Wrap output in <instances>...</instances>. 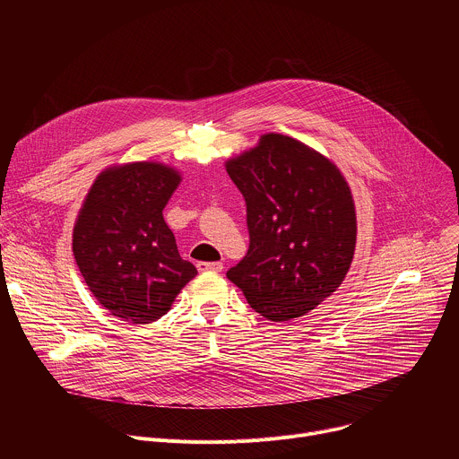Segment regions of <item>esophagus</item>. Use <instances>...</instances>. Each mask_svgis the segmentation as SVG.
Masks as SVG:
<instances>
[{"label": "esophagus", "mask_w": 459, "mask_h": 459, "mask_svg": "<svg viewBox=\"0 0 459 459\" xmlns=\"http://www.w3.org/2000/svg\"><path fill=\"white\" fill-rule=\"evenodd\" d=\"M198 271L200 273H221L223 271V264L221 261H198Z\"/></svg>", "instance_id": "1"}]
</instances>
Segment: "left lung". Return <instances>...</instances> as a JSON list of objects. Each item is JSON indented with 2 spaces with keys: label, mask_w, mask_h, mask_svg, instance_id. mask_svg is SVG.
Here are the masks:
<instances>
[{
  "label": "left lung",
  "mask_w": 459,
  "mask_h": 459,
  "mask_svg": "<svg viewBox=\"0 0 459 459\" xmlns=\"http://www.w3.org/2000/svg\"><path fill=\"white\" fill-rule=\"evenodd\" d=\"M225 167L245 198L250 236L227 278L271 321L305 316L342 285L352 264L349 183L331 160L274 133Z\"/></svg>",
  "instance_id": "8db88e82"
}]
</instances>
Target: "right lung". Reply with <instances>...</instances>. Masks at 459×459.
Returning <instances> with one entry per match:
<instances>
[{
	"label": "right lung",
	"mask_w": 459,
	"mask_h": 459,
	"mask_svg": "<svg viewBox=\"0 0 459 459\" xmlns=\"http://www.w3.org/2000/svg\"><path fill=\"white\" fill-rule=\"evenodd\" d=\"M179 181L176 169L156 161L110 167L96 178L78 214V269L98 303L123 321L160 319L198 274L179 255L163 220Z\"/></svg>",
	"instance_id": "right-lung-1"
}]
</instances>
